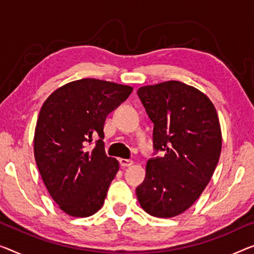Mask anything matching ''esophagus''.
Instances as JSON below:
<instances>
[{
	"instance_id": "obj_1",
	"label": "esophagus",
	"mask_w": 254,
	"mask_h": 254,
	"mask_svg": "<svg viewBox=\"0 0 254 254\" xmlns=\"http://www.w3.org/2000/svg\"><path fill=\"white\" fill-rule=\"evenodd\" d=\"M120 164L122 168H128L133 164V161L132 160H126V158H120Z\"/></svg>"
}]
</instances>
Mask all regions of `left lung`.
<instances>
[{
    "instance_id": "1",
    "label": "left lung",
    "mask_w": 254,
    "mask_h": 254,
    "mask_svg": "<svg viewBox=\"0 0 254 254\" xmlns=\"http://www.w3.org/2000/svg\"><path fill=\"white\" fill-rule=\"evenodd\" d=\"M138 97L154 123V155L135 189L140 205L157 218L189 209L211 180L221 153V130L213 104L179 81L142 86Z\"/></svg>"
}]
</instances>
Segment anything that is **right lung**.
Instances as JSON below:
<instances>
[{"label":"right lung","instance_id":"1","mask_svg":"<svg viewBox=\"0 0 254 254\" xmlns=\"http://www.w3.org/2000/svg\"><path fill=\"white\" fill-rule=\"evenodd\" d=\"M132 90L82 78L56 90L41 108L34 135L36 165L49 194L71 217H89L103 206L120 168L106 155L105 121Z\"/></svg>","mask_w":254,"mask_h":254}]
</instances>
